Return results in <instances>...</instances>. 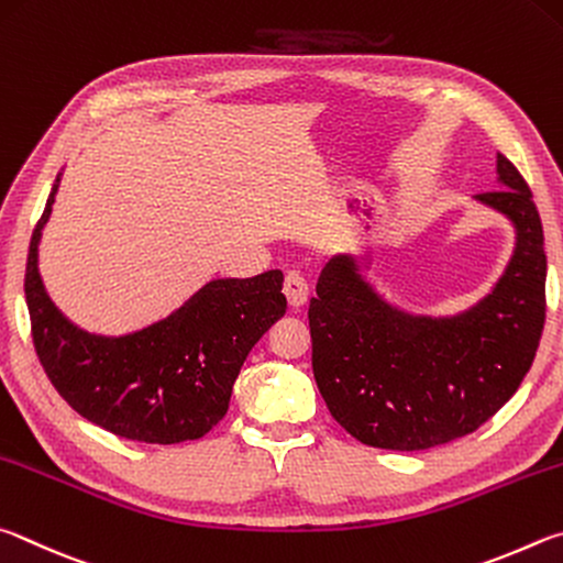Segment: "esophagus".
Wrapping results in <instances>:
<instances>
[{"instance_id":"esophagus-1","label":"esophagus","mask_w":563,"mask_h":563,"mask_svg":"<svg viewBox=\"0 0 563 563\" xmlns=\"http://www.w3.org/2000/svg\"><path fill=\"white\" fill-rule=\"evenodd\" d=\"M284 297H287L291 309H301L309 299V284L297 272H287L284 276Z\"/></svg>"}]
</instances>
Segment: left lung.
Returning <instances> with one entry per match:
<instances>
[{"instance_id":"left-lung-1","label":"left lung","mask_w":563,"mask_h":563,"mask_svg":"<svg viewBox=\"0 0 563 563\" xmlns=\"http://www.w3.org/2000/svg\"><path fill=\"white\" fill-rule=\"evenodd\" d=\"M499 190L479 192L517 227V252L495 291L452 319L410 317L383 301L356 256L323 266L309 303L313 378L333 420L383 450L465 438L515 396L547 321L544 230L529 185L497 155Z\"/></svg>"}]
</instances>
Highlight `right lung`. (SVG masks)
I'll return each instance as SVG.
<instances>
[{
	"label": "right lung",
	"instance_id": "1",
	"mask_svg": "<svg viewBox=\"0 0 563 563\" xmlns=\"http://www.w3.org/2000/svg\"><path fill=\"white\" fill-rule=\"evenodd\" d=\"M58 180L29 244L24 294L36 356L78 416L118 438L175 445L210 432L230 408L246 353L287 311L279 269L217 279L170 317L128 336H91L46 297L36 269L38 236Z\"/></svg>",
	"mask_w": 563,
	"mask_h": 563
}]
</instances>
